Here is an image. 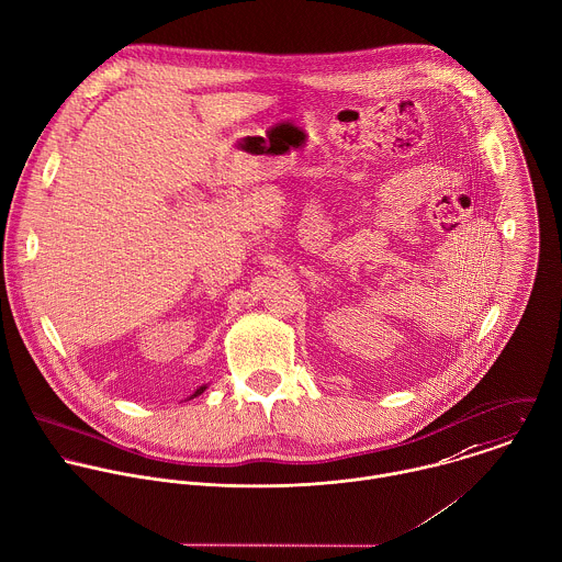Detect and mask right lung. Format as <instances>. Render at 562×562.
<instances>
[{"label": "right lung", "mask_w": 562, "mask_h": 562, "mask_svg": "<svg viewBox=\"0 0 562 562\" xmlns=\"http://www.w3.org/2000/svg\"><path fill=\"white\" fill-rule=\"evenodd\" d=\"M205 390H207V385H201V387H196V392H194L190 398H196V396H201Z\"/></svg>", "instance_id": "1"}]
</instances>
